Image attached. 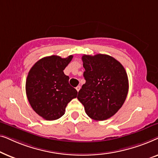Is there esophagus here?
Returning a JSON list of instances; mask_svg holds the SVG:
<instances>
[{"instance_id": "1", "label": "esophagus", "mask_w": 158, "mask_h": 158, "mask_svg": "<svg viewBox=\"0 0 158 158\" xmlns=\"http://www.w3.org/2000/svg\"><path fill=\"white\" fill-rule=\"evenodd\" d=\"M80 89H81V86H80V85H78V86H77V87H76V90H77V92H78V91H79V90H80Z\"/></svg>"}]
</instances>
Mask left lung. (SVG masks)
<instances>
[{"instance_id": "1", "label": "left lung", "mask_w": 158, "mask_h": 158, "mask_svg": "<svg viewBox=\"0 0 158 158\" xmlns=\"http://www.w3.org/2000/svg\"><path fill=\"white\" fill-rule=\"evenodd\" d=\"M82 60L85 83L79 90L77 99L92 119H108L126 100L129 90L126 70L119 62L107 55H84Z\"/></svg>"}]
</instances>
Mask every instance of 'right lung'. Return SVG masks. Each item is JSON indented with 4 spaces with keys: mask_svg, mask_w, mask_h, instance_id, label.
I'll return each instance as SVG.
<instances>
[{
    "mask_svg": "<svg viewBox=\"0 0 158 158\" xmlns=\"http://www.w3.org/2000/svg\"><path fill=\"white\" fill-rule=\"evenodd\" d=\"M73 57L52 55L39 60L30 69L26 81L28 101L34 111L46 120H56L77 91L69 84L63 70Z\"/></svg>",
    "mask_w": 158,
    "mask_h": 158,
    "instance_id": "obj_1",
    "label": "right lung"
}]
</instances>
